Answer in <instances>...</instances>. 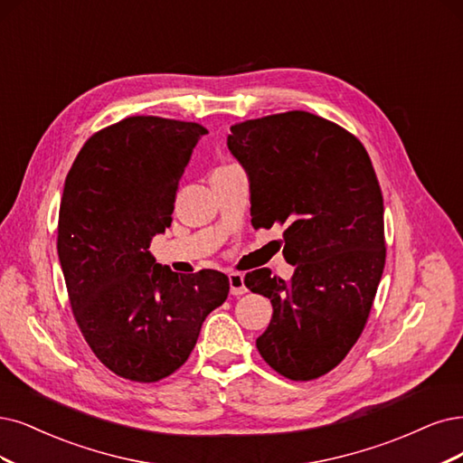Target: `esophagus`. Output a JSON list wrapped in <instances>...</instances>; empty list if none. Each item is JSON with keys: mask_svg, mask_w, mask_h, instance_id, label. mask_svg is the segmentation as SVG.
I'll use <instances>...</instances> for the list:
<instances>
[{"mask_svg": "<svg viewBox=\"0 0 463 463\" xmlns=\"http://www.w3.org/2000/svg\"><path fill=\"white\" fill-rule=\"evenodd\" d=\"M229 286H231V294L232 296H242L246 294V284H244V277L241 275V272H231L229 275Z\"/></svg>", "mask_w": 463, "mask_h": 463, "instance_id": "1", "label": "esophagus"}]
</instances>
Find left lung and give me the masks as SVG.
I'll use <instances>...</instances> for the list:
<instances>
[{
  "instance_id": "1",
  "label": "left lung",
  "mask_w": 463,
  "mask_h": 463,
  "mask_svg": "<svg viewBox=\"0 0 463 463\" xmlns=\"http://www.w3.org/2000/svg\"><path fill=\"white\" fill-rule=\"evenodd\" d=\"M227 146L250 177L251 225H286L289 280L258 269L244 284L272 303L258 337L265 363L294 382L335 368L361 337L385 267L383 196L354 135L303 110L236 124Z\"/></svg>"
}]
</instances>
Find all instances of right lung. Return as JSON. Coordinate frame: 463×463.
<instances>
[{
    "mask_svg": "<svg viewBox=\"0 0 463 463\" xmlns=\"http://www.w3.org/2000/svg\"><path fill=\"white\" fill-rule=\"evenodd\" d=\"M208 129L131 116L90 137L64 181L57 251L78 326L99 361L131 382L179 370L229 279L177 275L148 251L171 225L175 193Z\"/></svg>",
    "mask_w": 463,
    "mask_h": 463,
    "instance_id": "right-lung-1",
    "label": "right lung"
}]
</instances>
